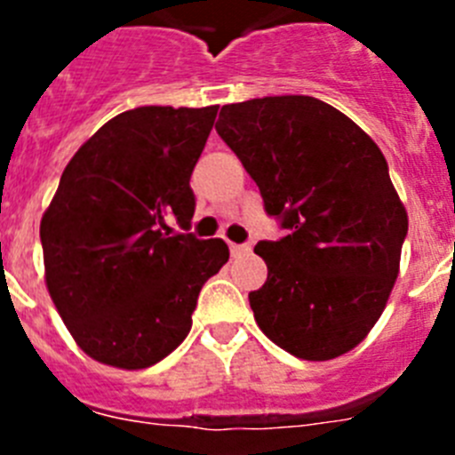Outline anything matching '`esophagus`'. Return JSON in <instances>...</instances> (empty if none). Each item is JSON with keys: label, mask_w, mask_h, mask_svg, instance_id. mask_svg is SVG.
Segmentation results:
<instances>
[{"label": "esophagus", "mask_w": 455, "mask_h": 455, "mask_svg": "<svg viewBox=\"0 0 455 455\" xmlns=\"http://www.w3.org/2000/svg\"><path fill=\"white\" fill-rule=\"evenodd\" d=\"M251 243H230V252L232 257H239V255H246V252H251Z\"/></svg>", "instance_id": "esophagus-1"}]
</instances>
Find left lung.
I'll return each instance as SVG.
<instances>
[{
	"mask_svg": "<svg viewBox=\"0 0 455 455\" xmlns=\"http://www.w3.org/2000/svg\"><path fill=\"white\" fill-rule=\"evenodd\" d=\"M216 132L287 230L255 246L268 268L248 293L257 325L303 360L355 348L383 315L408 235L380 148L309 95L225 104Z\"/></svg>",
	"mask_w": 455,
	"mask_h": 455,
	"instance_id": "8db88e82",
	"label": "left lung"
}]
</instances>
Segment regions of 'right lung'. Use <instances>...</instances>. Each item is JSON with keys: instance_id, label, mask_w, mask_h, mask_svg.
<instances>
[{"instance_id": "right-lung-1", "label": "right lung", "mask_w": 455, "mask_h": 455, "mask_svg": "<svg viewBox=\"0 0 455 455\" xmlns=\"http://www.w3.org/2000/svg\"><path fill=\"white\" fill-rule=\"evenodd\" d=\"M219 107H139L102 124L72 156L40 220L45 283L86 355L146 369L191 331L198 293L230 251L168 235L196 212L188 180Z\"/></svg>"}]
</instances>
